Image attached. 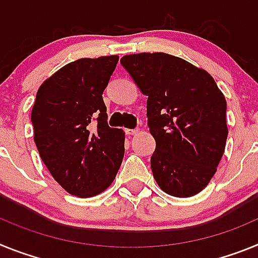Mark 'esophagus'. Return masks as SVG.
<instances>
[{
  "mask_svg": "<svg viewBox=\"0 0 258 258\" xmlns=\"http://www.w3.org/2000/svg\"><path fill=\"white\" fill-rule=\"evenodd\" d=\"M138 132H139L138 128H127V130H126V135H128V136L136 135Z\"/></svg>",
  "mask_w": 258,
  "mask_h": 258,
  "instance_id": "obj_1",
  "label": "esophagus"
}]
</instances>
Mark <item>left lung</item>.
<instances>
[{
	"label": "left lung",
	"instance_id": "obj_1",
	"mask_svg": "<svg viewBox=\"0 0 258 258\" xmlns=\"http://www.w3.org/2000/svg\"><path fill=\"white\" fill-rule=\"evenodd\" d=\"M120 63L148 97V127L156 140L151 167L157 184L175 197L199 194L225 152L223 93L210 74L175 55L128 54Z\"/></svg>",
	"mask_w": 258,
	"mask_h": 258
}]
</instances>
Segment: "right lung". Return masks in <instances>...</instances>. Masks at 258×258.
<instances>
[{
	"label": "right lung",
	"mask_w": 258,
	"mask_h": 258,
	"mask_svg": "<svg viewBox=\"0 0 258 258\" xmlns=\"http://www.w3.org/2000/svg\"><path fill=\"white\" fill-rule=\"evenodd\" d=\"M118 55L82 58L42 83L31 114L42 162L70 195L92 197L113 183L124 132L107 124L104 93Z\"/></svg>",
	"instance_id": "obj_1"
}]
</instances>
